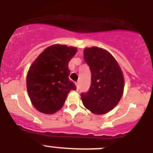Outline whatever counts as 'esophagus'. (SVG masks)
<instances>
[{
  "instance_id": "obj_1",
  "label": "esophagus",
  "mask_w": 153,
  "mask_h": 153,
  "mask_svg": "<svg viewBox=\"0 0 153 153\" xmlns=\"http://www.w3.org/2000/svg\"><path fill=\"white\" fill-rule=\"evenodd\" d=\"M76 89H77V90H79V82H76Z\"/></svg>"
}]
</instances>
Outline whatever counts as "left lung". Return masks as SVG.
<instances>
[{
	"instance_id": "left-lung-1",
	"label": "left lung",
	"mask_w": 153,
	"mask_h": 153,
	"mask_svg": "<svg viewBox=\"0 0 153 153\" xmlns=\"http://www.w3.org/2000/svg\"><path fill=\"white\" fill-rule=\"evenodd\" d=\"M83 58L91 71L88 92L81 93L85 107L95 114H104L120 102L124 89L123 74L108 51L93 47L85 48Z\"/></svg>"
}]
</instances>
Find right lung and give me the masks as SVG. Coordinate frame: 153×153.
Wrapping results in <instances>:
<instances>
[{"label": "right lung", "mask_w": 153, "mask_h": 153, "mask_svg": "<svg viewBox=\"0 0 153 153\" xmlns=\"http://www.w3.org/2000/svg\"><path fill=\"white\" fill-rule=\"evenodd\" d=\"M76 48L54 44L47 47L34 60L27 76V89L31 102L46 114L62 108L70 90H76L69 79L68 63Z\"/></svg>", "instance_id": "obj_1"}]
</instances>
